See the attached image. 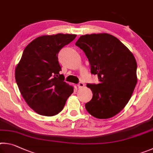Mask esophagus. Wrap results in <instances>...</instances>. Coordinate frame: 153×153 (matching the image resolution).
Instances as JSON below:
<instances>
[{"mask_svg":"<svg viewBox=\"0 0 153 153\" xmlns=\"http://www.w3.org/2000/svg\"><path fill=\"white\" fill-rule=\"evenodd\" d=\"M77 86H78L79 88H82V87H85V84L82 82H80L77 85Z\"/></svg>","mask_w":153,"mask_h":153,"instance_id":"esophagus-1","label":"esophagus"}]
</instances>
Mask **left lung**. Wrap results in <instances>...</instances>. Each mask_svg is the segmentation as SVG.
<instances>
[{
    "label": "left lung",
    "instance_id": "8db88e82",
    "mask_svg": "<svg viewBox=\"0 0 153 153\" xmlns=\"http://www.w3.org/2000/svg\"><path fill=\"white\" fill-rule=\"evenodd\" d=\"M75 45L85 53L91 72L99 84H87L92 100L85 108L93 117L108 119L120 113L130 100L137 83V63L133 53L117 37L108 33L82 36Z\"/></svg>",
    "mask_w": 153,
    "mask_h": 153
}]
</instances>
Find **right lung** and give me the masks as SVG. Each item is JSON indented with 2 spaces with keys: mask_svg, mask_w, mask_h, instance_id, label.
<instances>
[{
  "mask_svg": "<svg viewBox=\"0 0 153 153\" xmlns=\"http://www.w3.org/2000/svg\"><path fill=\"white\" fill-rule=\"evenodd\" d=\"M74 34L58 33L37 37L27 45L15 68V80L21 94L37 114L53 116L62 110L73 93L64 82L58 54Z\"/></svg>",
  "mask_w": 153,
  "mask_h": 153,
  "instance_id": "1",
  "label": "right lung"
}]
</instances>
